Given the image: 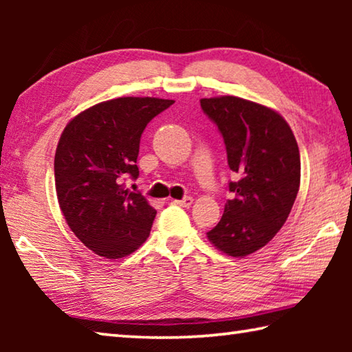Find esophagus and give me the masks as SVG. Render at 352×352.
Wrapping results in <instances>:
<instances>
[{"mask_svg": "<svg viewBox=\"0 0 352 352\" xmlns=\"http://www.w3.org/2000/svg\"><path fill=\"white\" fill-rule=\"evenodd\" d=\"M175 204L178 205V206H183V208H189L190 205H192V197H183L182 200H175Z\"/></svg>", "mask_w": 352, "mask_h": 352, "instance_id": "esophagus-1", "label": "esophagus"}]
</instances>
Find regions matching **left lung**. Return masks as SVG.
Returning a JSON list of instances; mask_svg holds the SVG:
<instances>
[{
	"label": "left lung",
	"instance_id": "obj_1",
	"mask_svg": "<svg viewBox=\"0 0 352 352\" xmlns=\"http://www.w3.org/2000/svg\"><path fill=\"white\" fill-rule=\"evenodd\" d=\"M200 107L222 135L234 172L233 199L206 234L220 252L242 258L269 243L287 220L300 189V151L275 110L236 96L200 99Z\"/></svg>",
	"mask_w": 352,
	"mask_h": 352
}]
</instances>
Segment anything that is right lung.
I'll use <instances>...</instances> for the list:
<instances>
[{
    "label": "right lung",
    "instance_id": "1",
    "mask_svg": "<svg viewBox=\"0 0 352 352\" xmlns=\"http://www.w3.org/2000/svg\"><path fill=\"white\" fill-rule=\"evenodd\" d=\"M170 99L118 98L71 119L57 144L56 190L71 231L107 259L133 253L151 234L157 211L126 188L140 175L144 129Z\"/></svg>",
    "mask_w": 352,
    "mask_h": 352
}]
</instances>
